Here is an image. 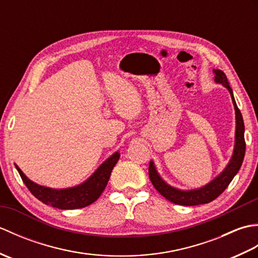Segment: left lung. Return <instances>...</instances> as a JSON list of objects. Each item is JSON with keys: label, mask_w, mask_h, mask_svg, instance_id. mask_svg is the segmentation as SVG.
<instances>
[{"label": "left lung", "mask_w": 258, "mask_h": 258, "mask_svg": "<svg viewBox=\"0 0 258 258\" xmlns=\"http://www.w3.org/2000/svg\"><path fill=\"white\" fill-rule=\"evenodd\" d=\"M214 74H215V82L224 85L231 93L232 101L235 107V114H236V131H235V145H234V152L231 161L227 164V166L224 168V171L214 178L212 182L203 186L201 188L196 189H189V190H182L178 188H175L173 186L168 185L165 180H164L160 174L157 173L156 167L154 165V162H150L149 166V175L152 184L154 185L156 190L165 197L169 202L174 203L177 205L183 206H195L200 204H207L215 199H217L224 190L226 189L229 183L232 182L235 175L239 171L240 166L245 156V139H244V120L242 113L238 109L236 102L233 95V91L229 86L227 78L225 73L221 70H214Z\"/></svg>", "instance_id": "left-lung-1"}]
</instances>
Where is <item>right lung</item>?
I'll return each mask as SVG.
<instances>
[{"label":"right lung","instance_id":"obj_1","mask_svg":"<svg viewBox=\"0 0 258 258\" xmlns=\"http://www.w3.org/2000/svg\"><path fill=\"white\" fill-rule=\"evenodd\" d=\"M119 153L115 152L112 156H109L105 162L101 164V166L84 183L74 187L62 189L45 187V186L32 182L16 164L15 167L26 187L38 201L46 205L59 208V210H76V208L89 206L101 196L106 187L113 167L119 160Z\"/></svg>","mask_w":258,"mask_h":258}]
</instances>
